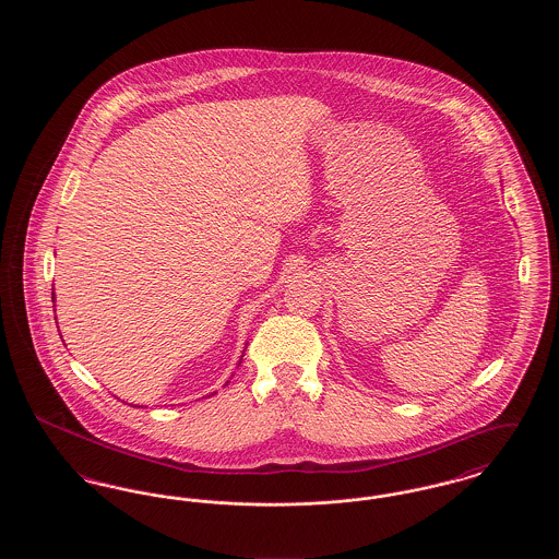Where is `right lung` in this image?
Returning a JSON list of instances; mask_svg holds the SVG:
<instances>
[{"mask_svg":"<svg viewBox=\"0 0 559 559\" xmlns=\"http://www.w3.org/2000/svg\"><path fill=\"white\" fill-rule=\"evenodd\" d=\"M226 383H228V381H226Z\"/></svg>","mask_w":559,"mask_h":559,"instance_id":"1","label":"right lung"}]
</instances>
